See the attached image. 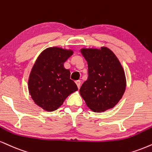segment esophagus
Returning <instances> with one entry per match:
<instances>
[{"label":"esophagus","instance_id":"esophagus-1","mask_svg":"<svg viewBox=\"0 0 152 152\" xmlns=\"http://www.w3.org/2000/svg\"><path fill=\"white\" fill-rule=\"evenodd\" d=\"M75 82H76V85H77V87H78V88L79 89V88H80V86H81V81H80L79 80H78V81H75Z\"/></svg>","mask_w":152,"mask_h":152}]
</instances>
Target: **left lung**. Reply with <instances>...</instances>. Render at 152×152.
<instances>
[{"mask_svg": "<svg viewBox=\"0 0 152 152\" xmlns=\"http://www.w3.org/2000/svg\"><path fill=\"white\" fill-rule=\"evenodd\" d=\"M81 52L88 66V77L79 91L81 97L94 112L113 108L126 89L125 74L121 63L106 47L83 48Z\"/></svg>", "mask_w": 152, "mask_h": 152, "instance_id": "8db88e82", "label": "left lung"}]
</instances>
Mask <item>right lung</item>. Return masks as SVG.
<instances>
[{
    "label": "right lung",
    "mask_w": 152,
    "mask_h": 152,
    "mask_svg": "<svg viewBox=\"0 0 152 152\" xmlns=\"http://www.w3.org/2000/svg\"><path fill=\"white\" fill-rule=\"evenodd\" d=\"M72 49L49 47L43 51L32 67L28 91L37 105L47 112L57 110L69 95L78 91L64 63L73 55Z\"/></svg>",
    "instance_id": "obj_1"
}]
</instances>
